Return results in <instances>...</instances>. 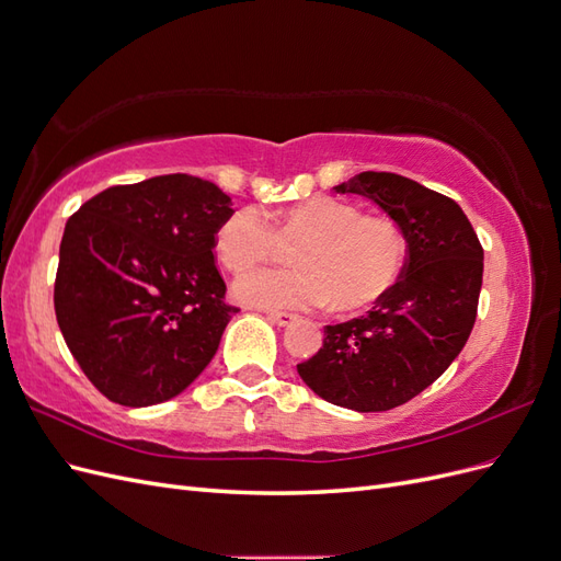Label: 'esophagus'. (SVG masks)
Masks as SVG:
<instances>
[{"mask_svg":"<svg viewBox=\"0 0 561 561\" xmlns=\"http://www.w3.org/2000/svg\"><path fill=\"white\" fill-rule=\"evenodd\" d=\"M266 318L274 322V325H278V328H287V325H293L295 322V313H287V311H266Z\"/></svg>","mask_w":561,"mask_h":561,"instance_id":"34e87169","label":"esophagus"}]
</instances>
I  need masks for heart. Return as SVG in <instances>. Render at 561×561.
Wrapping results in <instances>:
<instances>
[{
  "mask_svg": "<svg viewBox=\"0 0 561 561\" xmlns=\"http://www.w3.org/2000/svg\"><path fill=\"white\" fill-rule=\"evenodd\" d=\"M295 268H260L241 276L233 293L268 309L360 311L379 301L400 278L407 239L396 219L363 215L346 201L316 196L276 213L241 208L217 229L215 245L229 271H248L295 245Z\"/></svg>",
  "mask_w": 561,
  "mask_h": 561,
  "instance_id": "obj_1",
  "label": "heart"
}]
</instances>
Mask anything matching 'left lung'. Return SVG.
Instances as JSON below:
<instances>
[{
    "label": "left lung",
    "mask_w": 561,
    "mask_h": 561,
    "mask_svg": "<svg viewBox=\"0 0 561 561\" xmlns=\"http://www.w3.org/2000/svg\"><path fill=\"white\" fill-rule=\"evenodd\" d=\"M334 190L367 196L396 219L407 260L367 316L325 325L322 346L297 371L322 400L386 412L428 388L466 346L478 318L484 250L456 201L410 178L367 171Z\"/></svg>",
    "instance_id": "obj_1"
}]
</instances>
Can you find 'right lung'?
Returning <instances> with one entry per match:
<instances>
[{"mask_svg":"<svg viewBox=\"0 0 561 561\" xmlns=\"http://www.w3.org/2000/svg\"><path fill=\"white\" fill-rule=\"evenodd\" d=\"M233 215L217 184H116L67 219L54 287L65 344L107 400L149 407L208 367L231 316L215 236Z\"/></svg>","mask_w":561,"mask_h":561,"instance_id":"obj_1","label":"right lung"}]
</instances>
